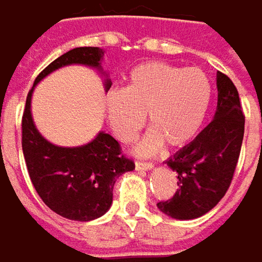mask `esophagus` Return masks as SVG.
<instances>
[{"instance_id": "obj_1", "label": "esophagus", "mask_w": 262, "mask_h": 262, "mask_svg": "<svg viewBox=\"0 0 262 262\" xmlns=\"http://www.w3.org/2000/svg\"><path fill=\"white\" fill-rule=\"evenodd\" d=\"M135 168H136V171H150V169L155 168V165L150 163V162H136Z\"/></svg>"}]
</instances>
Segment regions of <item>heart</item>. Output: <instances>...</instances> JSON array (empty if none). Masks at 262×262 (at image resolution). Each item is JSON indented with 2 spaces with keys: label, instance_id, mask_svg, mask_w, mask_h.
Instances as JSON below:
<instances>
[{
  "label": "heart",
  "instance_id": "obj_1",
  "mask_svg": "<svg viewBox=\"0 0 262 262\" xmlns=\"http://www.w3.org/2000/svg\"><path fill=\"white\" fill-rule=\"evenodd\" d=\"M211 94L208 76L198 67L181 69L166 62H144L129 75L126 88L105 94V114L115 136L129 142L145 123L151 129L133 147L139 156H151L166 142L183 147L201 127Z\"/></svg>",
  "mask_w": 262,
  "mask_h": 262
}]
</instances>
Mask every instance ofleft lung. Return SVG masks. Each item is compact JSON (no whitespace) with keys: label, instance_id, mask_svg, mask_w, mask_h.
I'll return each mask as SVG.
<instances>
[{"label":"left lung","instance_id":"1","mask_svg":"<svg viewBox=\"0 0 262 262\" xmlns=\"http://www.w3.org/2000/svg\"><path fill=\"white\" fill-rule=\"evenodd\" d=\"M217 106L213 120L187 145L165 163L177 172L176 195L157 208L179 221L208 213L224 198L234 176L245 135V115L238 91L221 72L216 75Z\"/></svg>","mask_w":262,"mask_h":262}]
</instances>
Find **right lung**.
<instances>
[{
	"label": "right lung",
	"instance_id": "add662e5",
	"mask_svg": "<svg viewBox=\"0 0 262 262\" xmlns=\"http://www.w3.org/2000/svg\"><path fill=\"white\" fill-rule=\"evenodd\" d=\"M103 55L105 51L100 48H75L52 61L36 78L22 117V151L36 192L52 211L78 222L94 221L106 213L112 205L115 181L124 172L133 171L135 163L121 155L118 142L103 130L78 147L49 142L34 124L31 99L41 79L73 64L99 70L106 78L103 85L107 91L112 82L102 69Z\"/></svg>",
	"mask_w": 262,
	"mask_h": 262
}]
</instances>
